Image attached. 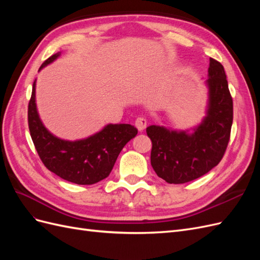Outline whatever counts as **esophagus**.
Segmentation results:
<instances>
[{
	"label": "esophagus",
	"instance_id": "esophagus-1",
	"mask_svg": "<svg viewBox=\"0 0 260 260\" xmlns=\"http://www.w3.org/2000/svg\"><path fill=\"white\" fill-rule=\"evenodd\" d=\"M146 124H147V120L145 119L144 117H138L137 119H136V127H137L138 130H140V131L145 129Z\"/></svg>",
	"mask_w": 260,
	"mask_h": 260
}]
</instances>
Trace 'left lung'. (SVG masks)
<instances>
[{
	"instance_id": "obj_1",
	"label": "left lung",
	"mask_w": 260,
	"mask_h": 260,
	"mask_svg": "<svg viewBox=\"0 0 260 260\" xmlns=\"http://www.w3.org/2000/svg\"><path fill=\"white\" fill-rule=\"evenodd\" d=\"M209 103L207 115L193 132L168 130L159 125L146 128L152 140L151 164L159 178L170 184L198 179L222 159L230 140L233 101L223 66L209 59Z\"/></svg>"
}]
</instances>
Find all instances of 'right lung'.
I'll return each instance as SVG.
<instances>
[{"label": "right lung", "mask_w": 260, "mask_h": 260, "mask_svg": "<svg viewBox=\"0 0 260 260\" xmlns=\"http://www.w3.org/2000/svg\"><path fill=\"white\" fill-rule=\"evenodd\" d=\"M52 55L41 65V70L56 59ZM28 125L31 139L44 166L59 178L76 184H94L111 174L123 146L138 135L128 123L107 124L89 138L65 141L53 136L39 117L36 105V81L28 105Z\"/></svg>", "instance_id": "add662e5"}]
</instances>
